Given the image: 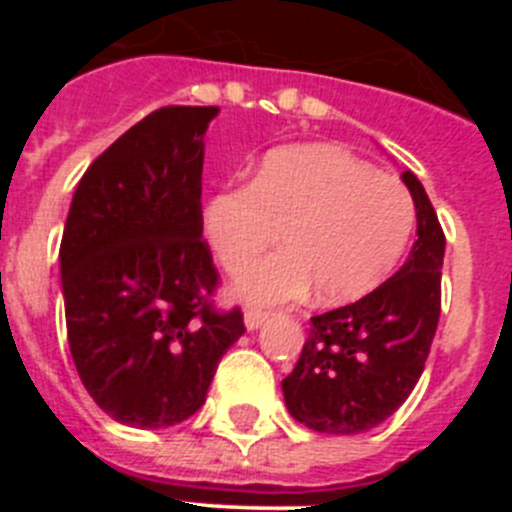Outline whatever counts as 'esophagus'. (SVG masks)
Listing matches in <instances>:
<instances>
[{
    "label": "esophagus",
    "mask_w": 512,
    "mask_h": 512,
    "mask_svg": "<svg viewBox=\"0 0 512 512\" xmlns=\"http://www.w3.org/2000/svg\"><path fill=\"white\" fill-rule=\"evenodd\" d=\"M266 318H269V312H261V310H246V315H243V323H246L248 330H259L261 325L266 323Z\"/></svg>",
    "instance_id": "1"
}]
</instances>
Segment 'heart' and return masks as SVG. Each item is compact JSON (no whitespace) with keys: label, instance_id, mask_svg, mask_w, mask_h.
Listing matches in <instances>:
<instances>
[{"label":"heart","instance_id":"obj_1","mask_svg":"<svg viewBox=\"0 0 512 512\" xmlns=\"http://www.w3.org/2000/svg\"><path fill=\"white\" fill-rule=\"evenodd\" d=\"M413 225V197L395 176L330 146L266 153L251 184L217 189L202 205V233L228 271L282 233L287 251L248 266L233 284L259 305L300 300L312 284L330 305L369 295L402 259Z\"/></svg>","mask_w":512,"mask_h":512}]
</instances>
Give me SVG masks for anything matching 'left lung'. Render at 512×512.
Here are the masks:
<instances>
[{"label": "left lung", "instance_id": "8db88e82", "mask_svg": "<svg viewBox=\"0 0 512 512\" xmlns=\"http://www.w3.org/2000/svg\"><path fill=\"white\" fill-rule=\"evenodd\" d=\"M415 243L395 277L359 302L312 318L297 366L282 379L289 415L318 433L354 436L384 423L423 374L441 315L446 238L413 171Z\"/></svg>", "mask_w": 512, "mask_h": 512}]
</instances>
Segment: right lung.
<instances>
[{
  "mask_svg": "<svg viewBox=\"0 0 512 512\" xmlns=\"http://www.w3.org/2000/svg\"><path fill=\"white\" fill-rule=\"evenodd\" d=\"M217 107H161L81 176L61 238L66 330L104 413L169 428L205 405L223 354L246 333L217 312L202 241L205 133Z\"/></svg>",
  "mask_w": 512,
  "mask_h": 512,
  "instance_id": "1",
  "label": "right lung"
}]
</instances>
